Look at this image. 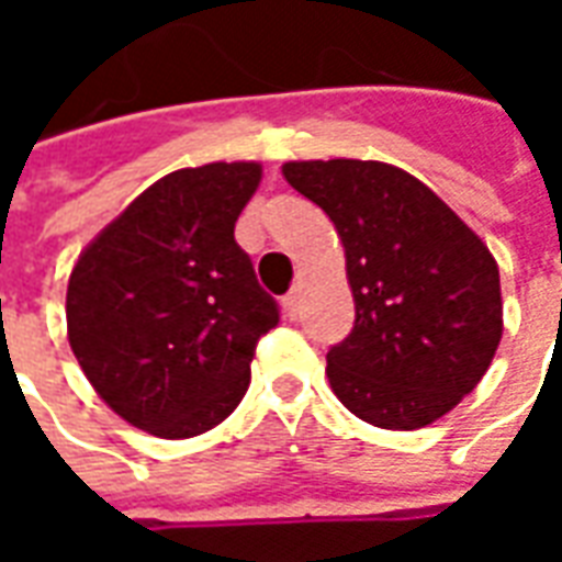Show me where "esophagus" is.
<instances>
[{"mask_svg": "<svg viewBox=\"0 0 562 562\" xmlns=\"http://www.w3.org/2000/svg\"><path fill=\"white\" fill-rule=\"evenodd\" d=\"M282 310H285L289 318H297V313H301V289H292V292L282 297Z\"/></svg>", "mask_w": 562, "mask_h": 562, "instance_id": "34e87169", "label": "esophagus"}]
</instances>
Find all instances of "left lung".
<instances>
[{
    "mask_svg": "<svg viewBox=\"0 0 562 562\" xmlns=\"http://www.w3.org/2000/svg\"><path fill=\"white\" fill-rule=\"evenodd\" d=\"M346 249L355 328L328 382L361 422L415 430L451 413L503 337L499 270L482 237L413 173L385 161H285Z\"/></svg>",
    "mask_w": 562,
    "mask_h": 562,
    "instance_id": "8db88e82",
    "label": "left lung"
}]
</instances>
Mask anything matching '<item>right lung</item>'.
I'll use <instances>...</instances> for the list:
<instances>
[{"label":"right lung","instance_id":"1","mask_svg":"<svg viewBox=\"0 0 562 562\" xmlns=\"http://www.w3.org/2000/svg\"><path fill=\"white\" fill-rule=\"evenodd\" d=\"M258 161L161 177L83 252L66 294L68 342L111 409L161 439L216 427L249 389L280 306L234 240Z\"/></svg>","mask_w":562,"mask_h":562}]
</instances>
